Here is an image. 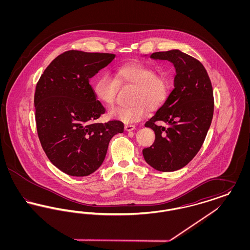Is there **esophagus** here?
<instances>
[{"label":"esophagus","instance_id":"34e87169","mask_svg":"<svg viewBox=\"0 0 250 250\" xmlns=\"http://www.w3.org/2000/svg\"><path fill=\"white\" fill-rule=\"evenodd\" d=\"M136 129V126L133 125H129V124H126L125 125V130L126 131H133Z\"/></svg>","mask_w":250,"mask_h":250}]
</instances>
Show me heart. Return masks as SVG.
I'll use <instances>...</instances> for the list:
<instances>
[{
	"label": "heart",
	"instance_id": "1",
	"mask_svg": "<svg viewBox=\"0 0 250 250\" xmlns=\"http://www.w3.org/2000/svg\"><path fill=\"white\" fill-rule=\"evenodd\" d=\"M112 75L103 73L93 84L95 98L101 104L112 107L119 87H132V91L130 105L112 108L111 117L127 124L136 123L144 119L149 109L156 110L166 102L170 86L166 73L155 71L149 64L129 62L117 67Z\"/></svg>",
	"mask_w": 250,
	"mask_h": 250
}]
</instances>
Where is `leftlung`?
Returning a JSON list of instances; mask_svg holds the SVG:
<instances>
[{
	"label": "left lung",
	"instance_id": "obj_1",
	"mask_svg": "<svg viewBox=\"0 0 250 250\" xmlns=\"http://www.w3.org/2000/svg\"><path fill=\"white\" fill-rule=\"evenodd\" d=\"M150 57L169 61L176 75L166 102L145 123L155 140L143 149V157L156 170L174 171L188 165L203 144L214 115L213 87L202 62L187 53L172 49Z\"/></svg>",
	"mask_w": 250,
	"mask_h": 250
}]
</instances>
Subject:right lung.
<instances>
[{"label": "right lung", "mask_w": 250, "mask_h": 250, "mask_svg": "<svg viewBox=\"0 0 250 250\" xmlns=\"http://www.w3.org/2000/svg\"><path fill=\"white\" fill-rule=\"evenodd\" d=\"M115 54L67 50L53 60L36 84L37 135L49 161L71 176H87L103 163L111 138L124 132L118 121L97 123L106 109L90 79Z\"/></svg>", "instance_id": "obj_1"}]
</instances>
